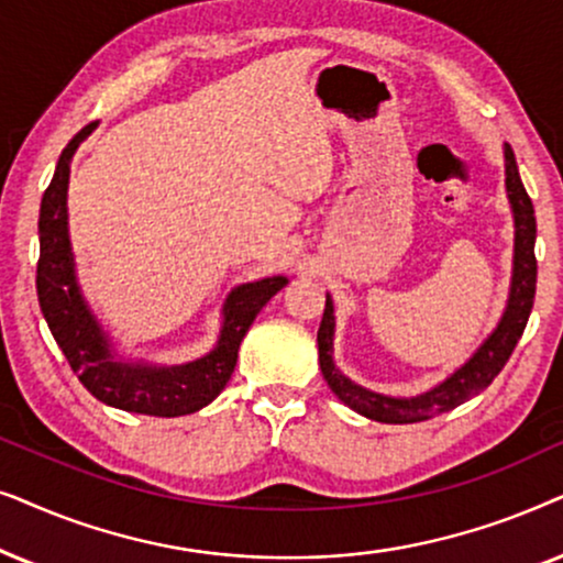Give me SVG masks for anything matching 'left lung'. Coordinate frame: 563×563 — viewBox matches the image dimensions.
Segmentation results:
<instances>
[{
	"label": "left lung",
	"mask_w": 563,
	"mask_h": 563,
	"mask_svg": "<svg viewBox=\"0 0 563 563\" xmlns=\"http://www.w3.org/2000/svg\"><path fill=\"white\" fill-rule=\"evenodd\" d=\"M505 185L509 208H512L515 219V257L507 309L501 313L497 329L478 344L474 355H471L459 371L451 373L443 384H438L430 388V391L419 396H409V399H401V396H384L352 384V380L347 376H342L340 368L334 365V303L332 298L327 296L324 317H321V327L317 334L319 365L329 388L336 394V399L347 404L350 409H355L357 415L386 424L424 422V419L445 415V411L455 409L459 404L468 401L471 396L482 394L484 388L499 376V371L505 368L517 340L526 332L530 309H533L538 277L533 200L528 198L526 187H522L515 152L509 148V144H505Z\"/></svg>",
	"instance_id": "1"
}]
</instances>
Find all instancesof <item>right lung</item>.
<instances>
[{
    "label": "right lung",
    "instance_id": "obj_1",
    "mask_svg": "<svg viewBox=\"0 0 563 563\" xmlns=\"http://www.w3.org/2000/svg\"><path fill=\"white\" fill-rule=\"evenodd\" d=\"M89 123L74 136L58 156L54 179L41 200V260H37V301L48 321L51 334L69 360L71 371L95 399L108 407L136 411L148 417H183L203 409L229 384L234 373L239 344L250 332L252 321L269 298L288 283V277L273 275L244 283L231 290L223 303V324L216 347L208 355L185 365H148L115 357L110 336L89 311L77 283L74 252L69 242V190L71 156L92 133Z\"/></svg>",
    "mask_w": 563,
    "mask_h": 563
}]
</instances>
